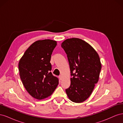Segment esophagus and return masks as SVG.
Returning <instances> with one entry per match:
<instances>
[{
  "label": "esophagus",
  "instance_id": "obj_1",
  "mask_svg": "<svg viewBox=\"0 0 123 123\" xmlns=\"http://www.w3.org/2000/svg\"><path fill=\"white\" fill-rule=\"evenodd\" d=\"M58 77H59V80H62V75H59L58 76Z\"/></svg>",
  "mask_w": 123,
  "mask_h": 123
}]
</instances>
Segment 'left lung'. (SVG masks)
Wrapping results in <instances>:
<instances>
[{"label":"left lung","mask_w":123,"mask_h":123,"mask_svg":"<svg viewBox=\"0 0 123 123\" xmlns=\"http://www.w3.org/2000/svg\"><path fill=\"white\" fill-rule=\"evenodd\" d=\"M61 46L67 55L72 76L66 92L71 101L83 102L98 80L102 68L99 57L90 44L77 38L66 39Z\"/></svg>","instance_id":"8db88e82"}]
</instances>
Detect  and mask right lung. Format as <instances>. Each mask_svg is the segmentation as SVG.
Returning <instances> with one entry per match:
<instances>
[{
	"label": "right lung",
	"instance_id": "1",
	"mask_svg": "<svg viewBox=\"0 0 123 123\" xmlns=\"http://www.w3.org/2000/svg\"><path fill=\"white\" fill-rule=\"evenodd\" d=\"M57 45L56 41H36L25 51L20 59L18 69L26 90L32 97L43 99L50 96L56 88L58 79L51 71V55Z\"/></svg>",
	"mask_w": 123,
	"mask_h": 123
}]
</instances>
